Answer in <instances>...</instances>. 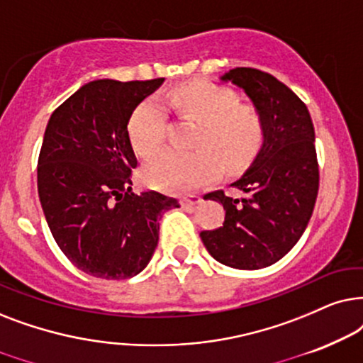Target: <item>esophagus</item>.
<instances>
[{"label": "esophagus", "mask_w": 363, "mask_h": 363, "mask_svg": "<svg viewBox=\"0 0 363 363\" xmlns=\"http://www.w3.org/2000/svg\"><path fill=\"white\" fill-rule=\"evenodd\" d=\"M202 201V197L201 196H197V194H189V196H186V197H182V206L184 207H192V206H197L199 204V202Z\"/></svg>", "instance_id": "esophagus-1"}]
</instances>
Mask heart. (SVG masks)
<instances>
[{"mask_svg": "<svg viewBox=\"0 0 363 363\" xmlns=\"http://www.w3.org/2000/svg\"><path fill=\"white\" fill-rule=\"evenodd\" d=\"M164 101L182 114L201 123L196 138L199 151L186 154L172 149L157 152L144 166L152 186L171 192L201 187L225 169H238L254 156L264 141V121L252 106L239 104L234 91L214 83L182 86L164 96ZM167 114L161 101L147 98L134 109L128 124L134 151L149 156L166 138Z\"/></svg>", "mask_w": 363, "mask_h": 363, "instance_id": "obj_1", "label": "heart"}]
</instances>
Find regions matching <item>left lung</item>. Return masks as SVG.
I'll return each mask as SVG.
<instances>
[{
	"label": "left lung",
	"instance_id": "8db88e82",
	"mask_svg": "<svg viewBox=\"0 0 363 363\" xmlns=\"http://www.w3.org/2000/svg\"><path fill=\"white\" fill-rule=\"evenodd\" d=\"M252 101L264 121V141L254 161L232 189L206 194L224 206L219 229L201 232L217 262L257 270L277 262L302 238L318 192L315 133L307 106L277 77L252 67H235L220 76Z\"/></svg>",
	"mask_w": 363,
	"mask_h": 363
}]
</instances>
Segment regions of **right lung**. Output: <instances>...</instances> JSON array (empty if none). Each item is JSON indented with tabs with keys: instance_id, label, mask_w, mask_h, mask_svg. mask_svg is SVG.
Returning <instances> with one entry per match:
<instances>
[{
	"instance_id": "right-lung-1",
	"label": "right lung",
	"mask_w": 363,
	"mask_h": 363,
	"mask_svg": "<svg viewBox=\"0 0 363 363\" xmlns=\"http://www.w3.org/2000/svg\"><path fill=\"white\" fill-rule=\"evenodd\" d=\"M164 83L96 79L81 86L48 121L38 159V194L62 254L99 279H129L151 260L159 217L177 199L134 194L138 166L128 124Z\"/></svg>"
}]
</instances>
